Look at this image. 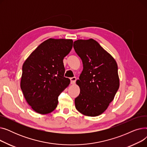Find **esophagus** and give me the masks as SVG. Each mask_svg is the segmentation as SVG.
Segmentation results:
<instances>
[{
  "instance_id": "obj_1",
  "label": "esophagus",
  "mask_w": 147,
  "mask_h": 147,
  "mask_svg": "<svg viewBox=\"0 0 147 147\" xmlns=\"http://www.w3.org/2000/svg\"><path fill=\"white\" fill-rule=\"evenodd\" d=\"M70 80H71V83L72 84H74L75 83L76 80V78H75V77H73V78H70Z\"/></svg>"
}]
</instances>
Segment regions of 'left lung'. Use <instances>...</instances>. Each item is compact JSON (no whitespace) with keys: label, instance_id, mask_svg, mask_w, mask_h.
Returning <instances> with one entry per match:
<instances>
[{"label":"left lung","instance_id":"1","mask_svg":"<svg viewBox=\"0 0 147 147\" xmlns=\"http://www.w3.org/2000/svg\"><path fill=\"white\" fill-rule=\"evenodd\" d=\"M73 47L83 67L76 81L80 92L75 99L76 109L86 116H98L107 109L119 88L117 63L93 38L76 40Z\"/></svg>","mask_w":147,"mask_h":147}]
</instances>
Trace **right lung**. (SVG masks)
Listing matches in <instances>:
<instances>
[{
  "instance_id": "1",
  "label": "right lung",
  "mask_w": 147,
  "mask_h": 147,
  "mask_svg": "<svg viewBox=\"0 0 147 147\" xmlns=\"http://www.w3.org/2000/svg\"><path fill=\"white\" fill-rule=\"evenodd\" d=\"M72 39L49 38L30 55L22 65L21 89L36 113L46 114L57 107L58 97L70 80L64 76L63 59L73 47Z\"/></svg>"
}]
</instances>
